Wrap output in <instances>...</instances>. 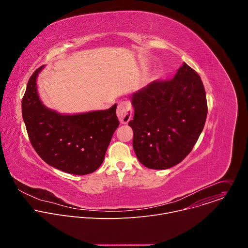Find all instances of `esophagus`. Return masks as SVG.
I'll use <instances>...</instances> for the list:
<instances>
[{
	"mask_svg": "<svg viewBox=\"0 0 248 248\" xmlns=\"http://www.w3.org/2000/svg\"><path fill=\"white\" fill-rule=\"evenodd\" d=\"M117 116L122 124H127L132 117V108L129 102L123 101L119 104L117 109Z\"/></svg>",
	"mask_w": 248,
	"mask_h": 248,
	"instance_id": "obj_1",
	"label": "esophagus"
}]
</instances>
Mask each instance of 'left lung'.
<instances>
[{
    "label": "left lung",
    "instance_id": "1",
    "mask_svg": "<svg viewBox=\"0 0 248 248\" xmlns=\"http://www.w3.org/2000/svg\"><path fill=\"white\" fill-rule=\"evenodd\" d=\"M130 100L134 115L128 125L139 162L153 170L181 163L195 145L207 117L206 93L198 74L184 62L172 79L153 81Z\"/></svg>",
    "mask_w": 248,
    "mask_h": 248
}]
</instances>
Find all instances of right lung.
<instances>
[{"label": "right lung", "mask_w": 248, "mask_h": 248, "mask_svg": "<svg viewBox=\"0 0 248 248\" xmlns=\"http://www.w3.org/2000/svg\"><path fill=\"white\" fill-rule=\"evenodd\" d=\"M44 65L30 77L21 102L22 118L30 142L48 165L72 174L95 171L120 122L117 104L108 110L62 115L48 109L37 93L36 79Z\"/></svg>", "instance_id": "obj_1"}]
</instances>
